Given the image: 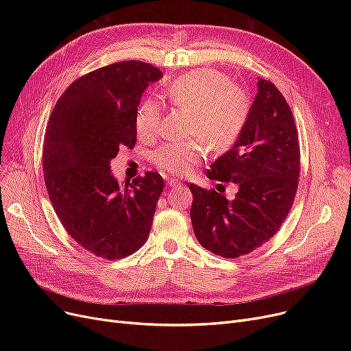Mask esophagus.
Masks as SVG:
<instances>
[{"label": "esophagus", "mask_w": 351, "mask_h": 351, "mask_svg": "<svg viewBox=\"0 0 351 351\" xmlns=\"http://www.w3.org/2000/svg\"><path fill=\"white\" fill-rule=\"evenodd\" d=\"M166 185H168L169 188H178L182 185V182L178 180V179H168L166 180Z\"/></svg>", "instance_id": "esophagus-1"}]
</instances>
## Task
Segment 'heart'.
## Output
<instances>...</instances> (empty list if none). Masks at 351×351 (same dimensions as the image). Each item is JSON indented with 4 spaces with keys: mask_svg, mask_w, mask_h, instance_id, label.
Masks as SVG:
<instances>
[{
    "mask_svg": "<svg viewBox=\"0 0 351 351\" xmlns=\"http://www.w3.org/2000/svg\"><path fill=\"white\" fill-rule=\"evenodd\" d=\"M172 106L191 114L189 134L202 139L165 146L155 154L158 168L172 175H188L205 155V142L217 152L228 151L241 138L250 114L247 92L232 85L215 69L202 68L176 78L165 90ZM136 131L141 138L152 139L160 128V108L145 101L136 112Z\"/></svg>",
    "mask_w": 351,
    "mask_h": 351,
    "instance_id": "obj_1",
    "label": "heart"
}]
</instances>
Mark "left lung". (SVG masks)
Returning a JSON list of instances; mask_svg holds the SVG:
<instances>
[{"instance_id": "left-lung-1", "label": "left lung", "mask_w": 351, "mask_h": 351, "mask_svg": "<svg viewBox=\"0 0 351 351\" xmlns=\"http://www.w3.org/2000/svg\"><path fill=\"white\" fill-rule=\"evenodd\" d=\"M299 173L300 146L290 106L274 84L259 78L241 138L206 172L212 180L236 183L234 199L189 185L199 243L229 259L265 245L293 206Z\"/></svg>"}]
</instances>
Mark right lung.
<instances>
[{
	"instance_id": "1",
	"label": "right lung",
	"mask_w": 351,
	"mask_h": 351,
	"mask_svg": "<svg viewBox=\"0 0 351 351\" xmlns=\"http://www.w3.org/2000/svg\"><path fill=\"white\" fill-rule=\"evenodd\" d=\"M162 77L141 61L98 68L66 88L47 125L43 169L53 210L73 241L108 261L141 249L163 191L156 172L119 183L110 171L119 149L135 146L142 94Z\"/></svg>"
}]
</instances>
